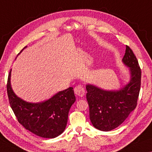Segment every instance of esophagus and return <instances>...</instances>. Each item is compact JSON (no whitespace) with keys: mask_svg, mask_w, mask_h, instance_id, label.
Segmentation results:
<instances>
[{"mask_svg":"<svg viewBox=\"0 0 152 152\" xmlns=\"http://www.w3.org/2000/svg\"><path fill=\"white\" fill-rule=\"evenodd\" d=\"M75 94L79 97H83L84 94H85V90L81 86H77L74 88Z\"/></svg>","mask_w":152,"mask_h":152,"instance_id":"34e87169","label":"esophagus"}]
</instances>
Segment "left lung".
Masks as SVG:
<instances>
[{
    "mask_svg": "<svg viewBox=\"0 0 152 152\" xmlns=\"http://www.w3.org/2000/svg\"><path fill=\"white\" fill-rule=\"evenodd\" d=\"M122 62L128 68L129 74V80L125 86L109 90L92 83L86 85L90 121L94 127L102 131L118 127L137 106L141 71L136 56L127 45Z\"/></svg>",
    "mask_w": 152,
    "mask_h": 152,
    "instance_id": "left-lung-1",
    "label": "left lung"
}]
</instances>
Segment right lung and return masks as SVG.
<instances>
[{"instance_id": "obj_1", "label": "right lung", "mask_w": 152, "mask_h": 152, "mask_svg": "<svg viewBox=\"0 0 152 152\" xmlns=\"http://www.w3.org/2000/svg\"><path fill=\"white\" fill-rule=\"evenodd\" d=\"M11 69L7 89L10 106L18 122L26 129L43 138L52 139L61 134L66 126L70 108L76 100L73 88L60 91L43 101L30 102L15 94L11 86Z\"/></svg>"}]
</instances>
